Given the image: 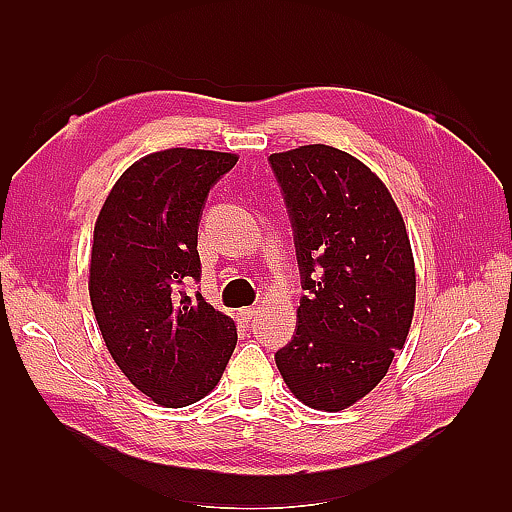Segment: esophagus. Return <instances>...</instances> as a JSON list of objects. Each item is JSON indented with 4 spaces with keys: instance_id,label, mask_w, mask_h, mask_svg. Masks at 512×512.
Masks as SVG:
<instances>
[{
    "instance_id": "1",
    "label": "esophagus",
    "mask_w": 512,
    "mask_h": 512,
    "mask_svg": "<svg viewBox=\"0 0 512 512\" xmlns=\"http://www.w3.org/2000/svg\"><path fill=\"white\" fill-rule=\"evenodd\" d=\"M257 312H259V306H248V308H244V310H242L244 319H255V317H257Z\"/></svg>"
}]
</instances>
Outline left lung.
I'll use <instances>...</instances> for the list:
<instances>
[{"label": "left lung", "mask_w": 512, "mask_h": 512, "mask_svg": "<svg viewBox=\"0 0 512 512\" xmlns=\"http://www.w3.org/2000/svg\"><path fill=\"white\" fill-rule=\"evenodd\" d=\"M268 165L306 290L275 361L303 405L341 411L385 378L409 334L416 270L405 222L376 173L341 149L306 145Z\"/></svg>", "instance_id": "1"}]
</instances>
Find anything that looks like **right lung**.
I'll list each match as a JSON object with an SVG mask.
<instances>
[{"instance_id": "add662e5", "label": "right lung", "mask_w": 512, "mask_h": 512, "mask_svg": "<svg viewBox=\"0 0 512 512\" xmlns=\"http://www.w3.org/2000/svg\"><path fill=\"white\" fill-rule=\"evenodd\" d=\"M235 154L167 149L140 158L107 195L94 226L90 299L129 383L162 407H187L222 378L237 330L187 295L202 275L198 226Z\"/></svg>"}]
</instances>
